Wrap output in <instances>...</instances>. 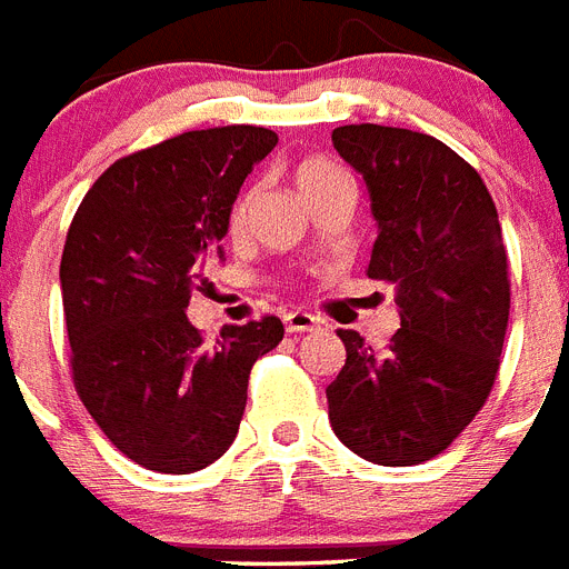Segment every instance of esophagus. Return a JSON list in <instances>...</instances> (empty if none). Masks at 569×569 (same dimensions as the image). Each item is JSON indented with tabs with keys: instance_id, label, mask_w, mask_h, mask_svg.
Listing matches in <instances>:
<instances>
[{
	"instance_id": "obj_1",
	"label": "esophagus",
	"mask_w": 569,
	"mask_h": 569,
	"mask_svg": "<svg viewBox=\"0 0 569 569\" xmlns=\"http://www.w3.org/2000/svg\"><path fill=\"white\" fill-rule=\"evenodd\" d=\"M283 323H286V332L300 335V332H315V329L320 326V320L309 312H289L283 318Z\"/></svg>"
}]
</instances>
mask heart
I'll list each match as a JSON object with an SVG mask.
<instances>
[{
    "label": "heart",
    "mask_w": 569,
    "mask_h": 569,
    "mask_svg": "<svg viewBox=\"0 0 569 569\" xmlns=\"http://www.w3.org/2000/svg\"><path fill=\"white\" fill-rule=\"evenodd\" d=\"M338 180H346V174L332 160H326V157H303V160L295 166V182H298V189L306 194V200H312L318 191L329 189V186ZM246 214H249V194H240L229 211L231 234H240V231H243Z\"/></svg>",
    "instance_id": "1"
}]
</instances>
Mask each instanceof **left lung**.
Returning <instances> with one entry per match:
<instances>
[{
	"instance_id": "8db88e82",
	"label": "left lung",
	"mask_w": 569,
	"mask_h": 569,
	"mask_svg": "<svg viewBox=\"0 0 569 569\" xmlns=\"http://www.w3.org/2000/svg\"><path fill=\"white\" fill-rule=\"evenodd\" d=\"M332 142L363 174L378 220L367 274L398 291L387 349L338 329L346 363L326 389L335 435L355 456L412 467L441 456L492 392L510 318V271L481 174L435 137L340 126Z\"/></svg>"
}]
</instances>
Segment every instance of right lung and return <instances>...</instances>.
Returning a JSON list of instances; mask_svg holds the SVG:
<instances>
[{"label": "right lung", "instance_id": "right-lung-1", "mask_svg": "<svg viewBox=\"0 0 569 569\" xmlns=\"http://www.w3.org/2000/svg\"><path fill=\"white\" fill-rule=\"evenodd\" d=\"M274 146L260 126L186 131L113 162L73 214L59 263L73 387L140 467L186 476L223 456L254 360L283 340L266 315L206 343L186 315L237 191Z\"/></svg>", "mask_w": 569, "mask_h": 569}]
</instances>
